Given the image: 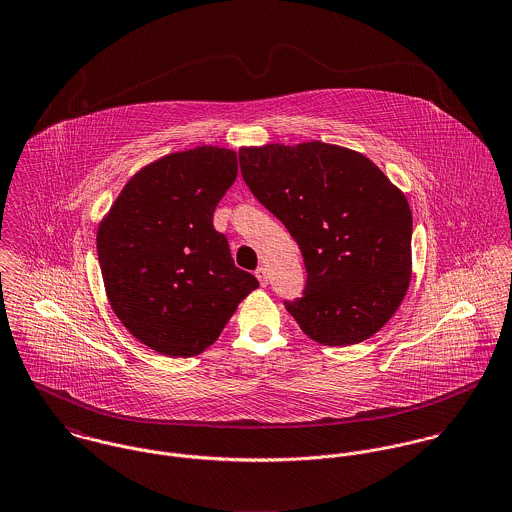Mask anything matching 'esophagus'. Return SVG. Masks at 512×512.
<instances>
[{
  "instance_id": "1",
  "label": "esophagus",
  "mask_w": 512,
  "mask_h": 512,
  "mask_svg": "<svg viewBox=\"0 0 512 512\" xmlns=\"http://www.w3.org/2000/svg\"><path fill=\"white\" fill-rule=\"evenodd\" d=\"M255 277L259 279V283H261V286H267V269L265 267H257V271H255Z\"/></svg>"
}]
</instances>
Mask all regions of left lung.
I'll list each match as a JSON object with an SVG mask.
<instances>
[{
  "mask_svg": "<svg viewBox=\"0 0 512 512\" xmlns=\"http://www.w3.org/2000/svg\"><path fill=\"white\" fill-rule=\"evenodd\" d=\"M253 196L298 243L308 281L284 302L324 345H353L397 312L412 277V212L402 190L365 155L308 141L241 147Z\"/></svg>",
  "mask_w": 512,
  "mask_h": 512,
  "instance_id": "left-lung-1",
  "label": "left lung"
}]
</instances>
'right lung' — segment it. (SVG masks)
<instances>
[{
	"label": "right lung",
	"instance_id": "add662e5",
	"mask_svg": "<svg viewBox=\"0 0 512 512\" xmlns=\"http://www.w3.org/2000/svg\"><path fill=\"white\" fill-rule=\"evenodd\" d=\"M237 176V155L202 145L135 172L98 226L110 306L141 343L192 357L220 338L257 279L235 267L214 210Z\"/></svg>",
	"mask_w": 512,
	"mask_h": 512
}]
</instances>
